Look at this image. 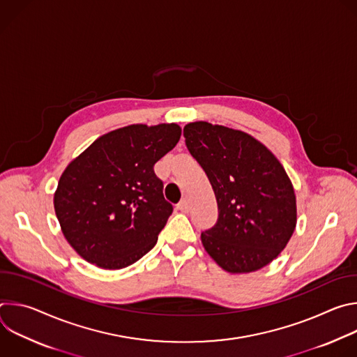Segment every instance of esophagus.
Segmentation results:
<instances>
[{"label": "esophagus", "mask_w": 357, "mask_h": 357, "mask_svg": "<svg viewBox=\"0 0 357 357\" xmlns=\"http://www.w3.org/2000/svg\"><path fill=\"white\" fill-rule=\"evenodd\" d=\"M178 209L183 213H188L189 212V203L186 199H182L179 203H178Z\"/></svg>", "instance_id": "esophagus-1"}]
</instances>
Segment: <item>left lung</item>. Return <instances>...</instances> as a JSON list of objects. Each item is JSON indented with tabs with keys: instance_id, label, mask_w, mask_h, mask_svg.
Returning a JSON list of instances; mask_svg holds the SVG:
<instances>
[{
	"instance_id": "1",
	"label": "left lung",
	"mask_w": 357,
	"mask_h": 357,
	"mask_svg": "<svg viewBox=\"0 0 357 357\" xmlns=\"http://www.w3.org/2000/svg\"><path fill=\"white\" fill-rule=\"evenodd\" d=\"M190 155L205 171L216 200V225L202 231L203 247L229 273H251L284 250L296 225L292 183L261 142L223 126H185Z\"/></svg>"
}]
</instances>
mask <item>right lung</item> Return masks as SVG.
<instances>
[{"label":"right lung","instance_id":"right-lung-1","mask_svg":"<svg viewBox=\"0 0 357 357\" xmlns=\"http://www.w3.org/2000/svg\"><path fill=\"white\" fill-rule=\"evenodd\" d=\"M181 127L134 124L97 138L62 174L55 212L69 244L100 268L131 266L155 245L174 208L154 165Z\"/></svg>","mask_w":357,"mask_h":357}]
</instances>
